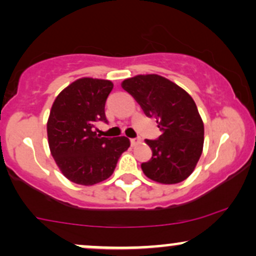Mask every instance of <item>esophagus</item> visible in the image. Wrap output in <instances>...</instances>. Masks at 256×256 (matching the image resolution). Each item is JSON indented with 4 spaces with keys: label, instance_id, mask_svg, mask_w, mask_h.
Returning <instances> with one entry per match:
<instances>
[{
    "label": "esophagus",
    "instance_id": "34e87169",
    "mask_svg": "<svg viewBox=\"0 0 256 256\" xmlns=\"http://www.w3.org/2000/svg\"><path fill=\"white\" fill-rule=\"evenodd\" d=\"M131 144L132 146H136V144H138V143H140V138H131Z\"/></svg>",
    "mask_w": 256,
    "mask_h": 256
}]
</instances>
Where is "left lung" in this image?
I'll return each instance as SVG.
<instances>
[{"instance_id": "left-lung-1", "label": "left lung", "mask_w": 256, "mask_h": 256, "mask_svg": "<svg viewBox=\"0 0 256 256\" xmlns=\"http://www.w3.org/2000/svg\"><path fill=\"white\" fill-rule=\"evenodd\" d=\"M146 116L156 119L162 134L146 140L152 155L143 162L148 178L162 184L180 183L192 174L204 148V122L192 96L158 74L136 76L122 82Z\"/></svg>"}]
</instances>
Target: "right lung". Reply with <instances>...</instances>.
<instances>
[{
  "label": "right lung",
  "mask_w": 256,
  "mask_h": 256,
  "mask_svg": "<svg viewBox=\"0 0 256 256\" xmlns=\"http://www.w3.org/2000/svg\"><path fill=\"white\" fill-rule=\"evenodd\" d=\"M113 83L82 78L58 94L49 116V146L66 178L92 185L110 178L120 155L130 146L128 137H101L98 122H108L104 106Z\"/></svg>",
  "instance_id": "1"
}]
</instances>
